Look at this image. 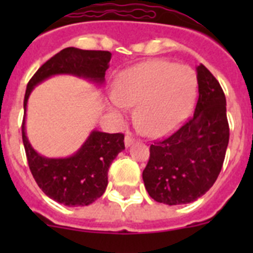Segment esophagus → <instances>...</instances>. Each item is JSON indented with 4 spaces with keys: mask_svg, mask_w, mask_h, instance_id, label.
Masks as SVG:
<instances>
[{
    "mask_svg": "<svg viewBox=\"0 0 253 253\" xmlns=\"http://www.w3.org/2000/svg\"><path fill=\"white\" fill-rule=\"evenodd\" d=\"M134 142V138L130 133H126L125 134V138H124V143H125V147H129L131 143Z\"/></svg>",
    "mask_w": 253,
    "mask_h": 253,
    "instance_id": "esophagus-1",
    "label": "esophagus"
}]
</instances>
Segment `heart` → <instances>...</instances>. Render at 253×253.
<instances>
[{
	"label": "heart",
	"instance_id": "heart-1",
	"mask_svg": "<svg viewBox=\"0 0 253 253\" xmlns=\"http://www.w3.org/2000/svg\"><path fill=\"white\" fill-rule=\"evenodd\" d=\"M196 88L198 78L191 67L176 66L169 60H149L120 73L110 104L119 114L137 105L138 126L148 135H161L184 119L195 99Z\"/></svg>",
	"mask_w": 253,
	"mask_h": 253
}]
</instances>
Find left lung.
<instances>
[{
  "mask_svg": "<svg viewBox=\"0 0 253 253\" xmlns=\"http://www.w3.org/2000/svg\"><path fill=\"white\" fill-rule=\"evenodd\" d=\"M199 97L193 116L169 137L151 144L143 181L149 196L167 205L189 204L213 186L229 142L225 96L200 64Z\"/></svg>",
  "mask_w": 253,
  "mask_h": 253,
  "instance_id": "1",
  "label": "left lung"
}]
</instances>
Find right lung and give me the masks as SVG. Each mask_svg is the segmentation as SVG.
Listing matches in <instances>:
<instances>
[{
    "label": "right lung",
    "instance_id": "1",
    "mask_svg": "<svg viewBox=\"0 0 253 253\" xmlns=\"http://www.w3.org/2000/svg\"><path fill=\"white\" fill-rule=\"evenodd\" d=\"M111 53L106 50H82L69 48L46 60L31 77L26 86L24 110L31 91L37 84L54 75H73L102 84L109 68ZM25 113L22 120V142L33 177L43 193L67 207H84L105 193L107 171L116 156L125 148L124 134L93 130L84 146L67 158L40 156L29 143L25 131Z\"/></svg>",
    "mask_w": 253,
    "mask_h": 253
}]
</instances>
